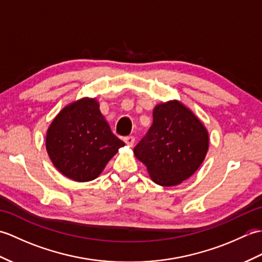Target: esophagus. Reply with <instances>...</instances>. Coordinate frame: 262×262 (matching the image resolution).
Segmentation results:
<instances>
[{"label":"esophagus","mask_w":262,"mask_h":262,"mask_svg":"<svg viewBox=\"0 0 262 262\" xmlns=\"http://www.w3.org/2000/svg\"><path fill=\"white\" fill-rule=\"evenodd\" d=\"M124 141H125V143L127 144L128 146H133V145H134V143H135V137L133 136V135H129V136L125 137Z\"/></svg>","instance_id":"esophagus-1"}]
</instances>
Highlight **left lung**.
<instances>
[{
	"label": "left lung",
	"instance_id": "8db88e82",
	"mask_svg": "<svg viewBox=\"0 0 262 262\" xmlns=\"http://www.w3.org/2000/svg\"><path fill=\"white\" fill-rule=\"evenodd\" d=\"M208 149V133L190 110L179 101L158 104L153 124L134 148L160 186H177L190 178Z\"/></svg>",
	"mask_w": 262,
	"mask_h": 262
}]
</instances>
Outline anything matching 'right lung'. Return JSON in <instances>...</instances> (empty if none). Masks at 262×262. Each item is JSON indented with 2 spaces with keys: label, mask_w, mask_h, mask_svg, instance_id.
I'll list each match as a JSON object with an SVG mask.
<instances>
[{
  "label": "right lung",
  "mask_w": 262,
  "mask_h": 262,
  "mask_svg": "<svg viewBox=\"0 0 262 262\" xmlns=\"http://www.w3.org/2000/svg\"><path fill=\"white\" fill-rule=\"evenodd\" d=\"M125 143L113 134L96 99L65 107L49 126L46 148L56 169L72 180L96 179Z\"/></svg>",
  "instance_id": "add662e5"
}]
</instances>
